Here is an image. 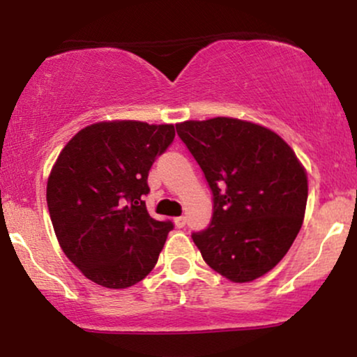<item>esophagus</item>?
<instances>
[{
	"label": "esophagus",
	"instance_id": "34e87169",
	"mask_svg": "<svg viewBox=\"0 0 357 357\" xmlns=\"http://www.w3.org/2000/svg\"><path fill=\"white\" fill-rule=\"evenodd\" d=\"M174 225L178 228H183L184 225H186V218H184V216H178V218H174Z\"/></svg>",
	"mask_w": 357,
	"mask_h": 357
}]
</instances>
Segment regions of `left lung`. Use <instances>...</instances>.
Returning a JSON list of instances; mask_svg holds the SVG:
<instances>
[{"label": "left lung", "instance_id": "1", "mask_svg": "<svg viewBox=\"0 0 357 357\" xmlns=\"http://www.w3.org/2000/svg\"><path fill=\"white\" fill-rule=\"evenodd\" d=\"M176 130L213 195L206 230L191 238L213 270L231 282L270 272L304 220L307 174L275 132L231 117L186 121Z\"/></svg>", "mask_w": 357, "mask_h": 357}]
</instances>
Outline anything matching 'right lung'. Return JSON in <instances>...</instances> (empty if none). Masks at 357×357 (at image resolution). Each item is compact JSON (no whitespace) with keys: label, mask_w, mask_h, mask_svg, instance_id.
<instances>
[{"label":"right lung","mask_w":357,"mask_h":357,"mask_svg":"<svg viewBox=\"0 0 357 357\" xmlns=\"http://www.w3.org/2000/svg\"><path fill=\"white\" fill-rule=\"evenodd\" d=\"M174 136L171 124L97 122L61 149L48 211L63 253L96 284L126 289L154 268L174 225L151 218L142 198L151 166Z\"/></svg>","instance_id":"1"}]
</instances>
